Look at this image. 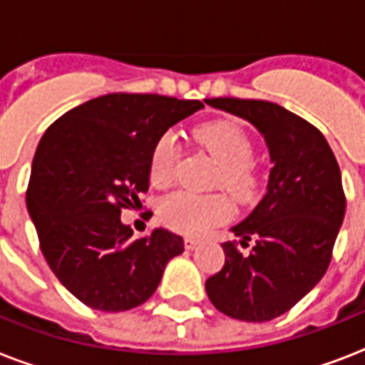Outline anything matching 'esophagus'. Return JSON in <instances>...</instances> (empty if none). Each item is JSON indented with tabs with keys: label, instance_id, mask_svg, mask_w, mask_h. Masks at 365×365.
Here are the masks:
<instances>
[{
	"label": "esophagus",
	"instance_id": "esophagus-1",
	"mask_svg": "<svg viewBox=\"0 0 365 365\" xmlns=\"http://www.w3.org/2000/svg\"><path fill=\"white\" fill-rule=\"evenodd\" d=\"M199 242L200 240L195 239V237H185V239H183V246H185L187 250H195L197 246H199Z\"/></svg>",
	"mask_w": 365,
	"mask_h": 365
}]
</instances>
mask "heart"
Masks as SVG:
<instances>
[{"mask_svg":"<svg viewBox=\"0 0 365 365\" xmlns=\"http://www.w3.org/2000/svg\"><path fill=\"white\" fill-rule=\"evenodd\" d=\"M195 140L220 165L216 185H222L239 205L259 199L261 178L252 160L254 143L231 121L206 123L195 130ZM182 149L174 132L160 134L149 155V180L166 187L174 182ZM159 220L165 227L183 235H200L233 216V206L223 195H197L176 191L160 200Z\"/></svg>","mask_w":365,"mask_h":365,"instance_id":"b5f03b06","label":"heart"}]
</instances>
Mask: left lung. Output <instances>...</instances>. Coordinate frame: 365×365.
Instances as JSON below:
<instances>
[{
    "mask_svg": "<svg viewBox=\"0 0 365 365\" xmlns=\"http://www.w3.org/2000/svg\"><path fill=\"white\" fill-rule=\"evenodd\" d=\"M206 104L250 121L265 136L272 168L265 197L223 242L225 265L206 280L217 311L244 322L288 312L326 274L346 199L334 151L317 126L265 100L210 98ZM255 240L250 252L247 247Z\"/></svg>",
    "mask_w": 365,
    "mask_h": 365,
    "instance_id": "1",
    "label": "left lung"
}]
</instances>
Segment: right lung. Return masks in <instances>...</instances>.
Listing matches in <instances>:
<instances>
[{"instance_id":"add662e5","label":"right lung","mask_w":365,"mask_h":365,"mask_svg":"<svg viewBox=\"0 0 365 365\" xmlns=\"http://www.w3.org/2000/svg\"><path fill=\"white\" fill-rule=\"evenodd\" d=\"M199 100L113 93L66 111L43 134L26 206L45 261L91 309L128 311L155 294L183 240L166 229L134 239L121 210L149 187V155L160 134Z\"/></svg>"}]
</instances>
